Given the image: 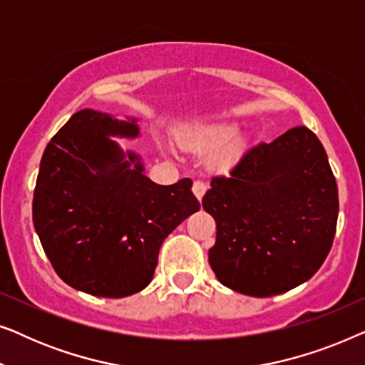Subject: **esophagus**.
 Instances as JSON below:
<instances>
[{"instance_id": "34e87169", "label": "esophagus", "mask_w": 365, "mask_h": 365, "mask_svg": "<svg viewBox=\"0 0 365 365\" xmlns=\"http://www.w3.org/2000/svg\"><path fill=\"white\" fill-rule=\"evenodd\" d=\"M206 189H207L206 182H202V181H194V184H192V192H194V196H196V197L199 199V201H201V199H202L204 192H206Z\"/></svg>"}]
</instances>
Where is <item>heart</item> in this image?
<instances>
[{
  "mask_svg": "<svg viewBox=\"0 0 365 365\" xmlns=\"http://www.w3.org/2000/svg\"><path fill=\"white\" fill-rule=\"evenodd\" d=\"M234 134H236V128L234 126H207L186 129V131H181L178 134V143L181 144V148L187 149V151L209 153L231 141ZM237 153L239 144L232 143L231 146L217 154L216 159H214V166L219 169L227 168L229 164L234 163Z\"/></svg>",
  "mask_w": 365,
  "mask_h": 365,
  "instance_id": "b5f03b06",
  "label": "heart"
}]
</instances>
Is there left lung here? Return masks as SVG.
<instances>
[{"label": "left lung", "instance_id": "left-lung-1", "mask_svg": "<svg viewBox=\"0 0 365 365\" xmlns=\"http://www.w3.org/2000/svg\"><path fill=\"white\" fill-rule=\"evenodd\" d=\"M202 207L216 221L209 264L219 282L269 297L306 282L336 236L339 194L326 149L306 126L249 148L216 176Z\"/></svg>", "mask_w": 365, "mask_h": 365}]
</instances>
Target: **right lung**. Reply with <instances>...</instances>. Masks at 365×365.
Returning <instances> with one entry per match:
<instances>
[{"label": "right lung", "mask_w": 365, "mask_h": 365, "mask_svg": "<svg viewBox=\"0 0 365 365\" xmlns=\"http://www.w3.org/2000/svg\"><path fill=\"white\" fill-rule=\"evenodd\" d=\"M136 119L81 109L54 134L39 164L33 222L54 271L68 286L126 297L151 282L161 244L199 211L184 178L159 186L141 158L109 136L136 138Z\"/></svg>", "instance_id": "add662e5"}]
</instances>
